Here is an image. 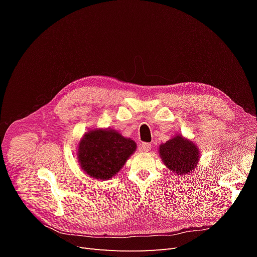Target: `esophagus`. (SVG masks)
<instances>
[{
  "label": "esophagus",
  "instance_id": "obj_1",
  "mask_svg": "<svg viewBox=\"0 0 257 257\" xmlns=\"http://www.w3.org/2000/svg\"><path fill=\"white\" fill-rule=\"evenodd\" d=\"M141 148H142V150H143L144 152H148V151H150V150H151L152 144H149V143H144V144H142Z\"/></svg>",
  "mask_w": 257,
  "mask_h": 257
}]
</instances>
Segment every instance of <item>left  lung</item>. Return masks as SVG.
<instances>
[{
	"mask_svg": "<svg viewBox=\"0 0 257 257\" xmlns=\"http://www.w3.org/2000/svg\"><path fill=\"white\" fill-rule=\"evenodd\" d=\"M160 157L166 167L176 175H185L193 172L199 161V150L189 139L176 135L160 146Z\"/></svg>",
	"mask_w": 257,
	"mask_h": 257,
	"instance_id": "1",
	"label": "left lung"
}]
</instances>
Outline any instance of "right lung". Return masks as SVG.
I'll use <instances>...</instances> for the list:
<instances>
[{"label": "right lung", "mask_w": 257, "mask_h": 257, "mask_svg": "<svg viewBox=\"0 0 257 257\" xmlns=\"http://www.w3.org/2000/svg\"><path fill=\"white\" fill-rule=\"evenodd\" d=\"M136 143L114 130L95 128L80 139L77 157L81 169L92 178L108 180L136 150Z\"/></svg>", "instance_id": "obj_1"}]
</instances>
